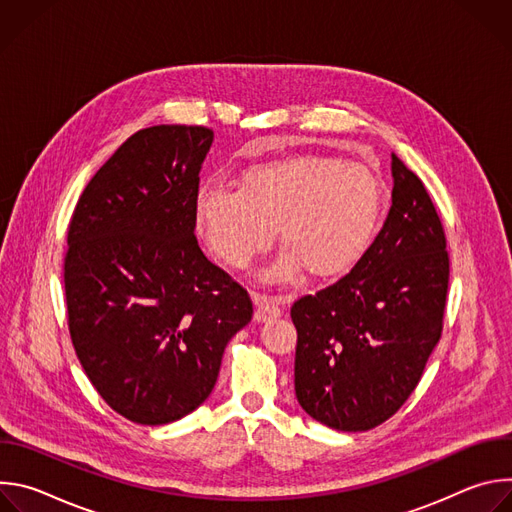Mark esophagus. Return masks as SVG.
Masks as SVG:
<instances>
[{"label": "esophagus", "instance_id": "34e87169", "mask_svg": "<svg viewBox=\"0 0 512 512\" xmlns=\"http://www.w3.org/2000/svg\"><path fill=\"white\" fill-rule=\"evenodd\" d=\"M279 316H281V310L273 300L263 298V296L255 298V316H253L255 322H267V320H273Z\"/></svg>", "mask_w": 512, "mask_h": 512}]
</instances>
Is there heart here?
I'll list each match as a JSON object with an SVG mask.
<instances>
[{
	"instance_id": "obj_1",
	"label": "heart",
	"mask_w": 512,
	"mask_h": 512,
	"mask_svg": "<svg viewBox=\"0 0 512 512\" xmlns=\"http://www.w3.org/2000/svg\"><path fill=\"white\" fill-rule=\"evenodd\" d=\"M385 206L379 176L332 156L296 154L247 166L241 186H200L198 229L210 251L235 269L265 253L279 233L283 253L261 277L289 283L350 273L367 253Z\"/></svg>"
}]
</instances>
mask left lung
<instances>
[{
	"instance_id": "1",
	"label": "left lung",
	"mask_w": 512,
	"mask_h": 512,
	"mask_svg": "<svg viewBox=\"0 0 512 512\" xmlns=\"http://www.w3.org/2000/svg\"><path fill=\"white\" fill-rule=\"evenodd\" d=\"M391 174V210L360 263L291 306L296 397L338 431H367L395 415L444 328L450 257L442 221L395 154Z\"/></svg>"
}]
</instances>
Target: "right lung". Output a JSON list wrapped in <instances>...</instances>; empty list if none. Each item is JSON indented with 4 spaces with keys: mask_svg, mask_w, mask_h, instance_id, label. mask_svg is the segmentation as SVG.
<instances>
[{
    "mask_svg": "<svg viewBox=\"0 0 512 512\" xmlns=\"http://www.w3.org/2000/svg\"><path fill=\"white\" fill-rule=\"evenodd\" d=\"M202 125L133 133L83 190L68 225V330L105 403L164 425L206 401L229 340L251 322L247 291L194 237Z\"/></svg>",
    "mask_w": 512,
    "mask_h": 512,
    "instance_id": "add662e5",
    "label": "right lung"
}]
</instances>
